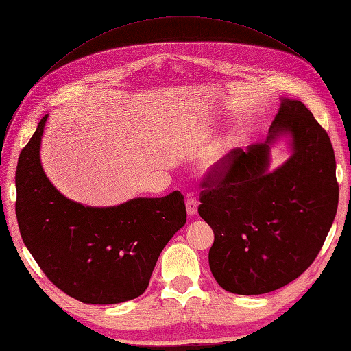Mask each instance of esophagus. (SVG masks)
<instances>
[{
	"instance_id": "34e87169",
	"label": "esophagus",
	"mask_w": 351,
	"mask_h": 351,
	"mask_svg": "<svg viewBox=\"0 0 351 351\" xmlns=\"http://www.w3.org/2000/svg\"><path fill=\"white\" fill-rule=\"evenodd\" d=\"M197 200L196 199H187L186 202V209H187V215L193 217L197 214Z\"/></svg>"
}]
</instances>
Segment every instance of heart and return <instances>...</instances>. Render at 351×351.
I'll use <instances>...</instances> for the list:
<instances>
[{
    "label": "heart",
    "instance_id": "heart-1",
    "mask_svg": "<svg viewBox=\"0 0 351 351\" xmlns=\"http://www.w3.org/2000/svg\"><path fill=\"white\" fill-rule=\"evenodd\" d=\"M226 155H227V149H226L224 146L217 147V149L206 158V161L204 162V165H202V168H204V171L205 173H210V174L219 173L222 165H224Z\"/></svg>",
    "mask_w": 351,
    "mask_h": 351
}]
</instances>
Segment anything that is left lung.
Segmentation results:
<instances>
[{
  "mask_svg": "<svg viewBox=\"0 0 351 351\" xmlns=\"http://www.w3.org/2000/svg\"><path fill=\"white\" fill-rule=\"evenodd\" d=\"M289 135L292 156L268 172L270 145ZM199 215L214 230L209 268L222 289L263 294L311 267L338 206L335 155L304 104L281 99L265 143L234 149L202 182Z\"/></svg>",
  "mask_w": 351,
  "mask_h": 351,
  "instance_id": "8db88e82",
  "label": "left lung"
}]
</instances>
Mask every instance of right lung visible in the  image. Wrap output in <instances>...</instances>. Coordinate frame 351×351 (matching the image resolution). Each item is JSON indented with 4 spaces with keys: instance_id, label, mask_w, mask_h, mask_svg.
<instances>
[{
    "instance_id": "add662e5",
    "label": "right lung",
    "mask_w": 351,
    "mask_h": 351,
    "mask_svg": "<svg viewBox=\"0 0 351 351\" xmlns=\"http://www.w3.org/2000/svg\"><path fill=\"white\" fill-rule=\"evenodd\" d=\"M48 114L19 156L16 215L23 243L48 280L73 299L115 304L149 285L165 244L186 224L184 196L136 197L93 208L62 196L40 165Z\"/></svg>"
}]
</instances>
